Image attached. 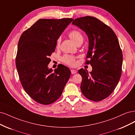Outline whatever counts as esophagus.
I'll use <instances>...</instances> for the list:
<instances>
[{
  "label": "esophagus",
  "instance_id": "esophagus-1",
  "mask_svg": "<svg viewBox=\"0 0 135 135\" xmlns=\"http://www.w3.org/2000/svg\"><path fill=\"white\" fill-rule=\"evenodd\" d=\"M71 73L72 74H75L77 73V70H76V69H71Z\"/></svg>",
  "mask_w": 135,
  "mask_h": 135
}]
</instances>
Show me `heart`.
Instances as JSON below:
<instances>
[{"label":"heart","instance_id":"1","mask_svg":"<svg viewBox=\"0 0 135 135\" xmlns=\"http://www.w3.org/2000/svg\"><path fill=\"white\" fill-rule=\"evenodd\" d=\"M69 37L72 39L76 45L78 43L82 42L84 40V36L82 35V34L81 33V32L76 30H72V31L69 32ZM60 41H61V38L59 37L56 40V46L58 47L59 46ZM62 60L65 63L70 65V66H74L76 63L75 58L73 56L68 55H66L63 56Z\"/></svg>","mask_w":135,"mask_h":135}]
</instances>
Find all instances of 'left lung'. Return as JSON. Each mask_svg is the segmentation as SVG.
<instances>
[{
  "label": "left lung",
  "mask_w": 135,
  "mask_h": 135,
  "mask_svg": "<svg viewBox=\"0 0 135 135\" xmlns=\"http://www.w3.org/2000/svg\"><path fill=\"white\" fill-rule=\"evenodd\" d=\"M84 31L89 38L87 58L92 71L81 68V90L84 96L94 102L107 98L118 84L121 76L122 52L113 30L98 18L86 16L72 22Z\"/></svg>",
  "instance_id": "8db88e82"
}]
</instances>
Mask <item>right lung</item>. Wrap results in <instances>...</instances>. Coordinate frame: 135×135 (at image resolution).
<instances>
[{
    "instance_id": "obj_1",
    "label": "right lung",
    "mask_w": 135,
    "mask_h": 135,
    "mask_svg": "<svg viewBox=\"0 0 135 135\" xmlns=\"http://www.w3.org/2000/svg\"><path fill=\"white\" fill-rule=\"evenodd\" d=\"M72 18L40 19L20 38L16 64L22 86L36 102L48 105L61 96L71 71L58 65L53 71L48 68L56 40Z\"/></svg>"
}]
</instances>
